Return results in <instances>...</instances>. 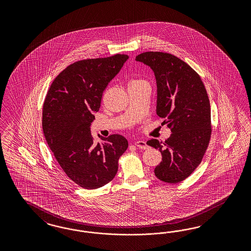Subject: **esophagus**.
I'll list each match as a JSON object with an SVG mask.
<instances>
[{
  "label": "esophagus",
  "mask_w": 251,
  "mask_h": 251,
  "mask_svg": "<svg viewBox=\"0 0 251 251\" xmlns=\"http://www.w3.org/2000/svg\"><path fill=\"white\" fill-rule=\"evenodd\" d=\"M135 146L137 147H139V148H141V149H147L148 148V145H146V143H145V141H137L135 142Z\"/></svg>",
  "instance_id": "obj_1"
}]
</instances>
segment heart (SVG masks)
<instances>
[{"label":"heart","mask_w":251,"mask_h":251,"mask_svg":"<svg viewBox=\"0 0 251 251\" xmlns=\"http://www.w3.org/2000/svg\"><path fill=\"white\" fill-rule=\"evenodd\" d=\"M141 82H144V81H142V80H132L130 83H129V85L130 84H139V83H141Z\"/></svg>","instance_id":"b5f03b06"}]
</instances>
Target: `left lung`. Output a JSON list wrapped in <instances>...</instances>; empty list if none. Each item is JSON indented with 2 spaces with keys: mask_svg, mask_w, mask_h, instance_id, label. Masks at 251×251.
<instances>
[{
  "mask_svg": "<svg viewBox=\"0 0 251 251\" xmlns=\"http://www.w3.org/2000/svg\"><path fill=\"white\" fill-rule=\"evenodd\" d=\"M135 60L152 69L157 86L156 114L167 120L172 132L165 143L147 142L162 153L154 175L164 182H180L201 164L210 142L211 106L205 86L189 64L172 54L148 51Z\"/></svg>",
  "mask_w": 251,
  "mask_h": 251,
  "instance_id": "obj_1",
  "label": "left lung"
}]
</instances>
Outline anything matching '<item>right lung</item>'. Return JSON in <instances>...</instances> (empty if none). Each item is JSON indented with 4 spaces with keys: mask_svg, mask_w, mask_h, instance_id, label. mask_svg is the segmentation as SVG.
I'll list each match as a JSON object with an SVG mask.
<instances>
[{
    "mask_svg": "<svg viewBox=\"0 0 251 251\" xmlns=\"http://www.w3.org/2000/svg\"><path fill=\"white\" fill-rule=\"evenodd\" d=\"M128 59V55L116 54L76 61L54 79L46 96V141L69 178L86 190L111 181L119 158L128 148V141L120 134L99 135L102 143H95L90 130L103 92Z\"/></svg>",
    "mask_w": 251,
    "mask_h": 251,
    "instance_id": "1",
    "label": "right lung"
}]
</instances>
